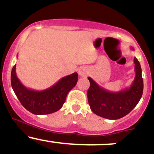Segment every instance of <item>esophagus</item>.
I'll use <instances>...</instances> for the list:
<instances>
[{
	"instance_id": "esophagus-1",
	"label": "esophagus",
	"mask_w": 154,
	"mask_h": 154,
	"mask_svg": "<svg viewBox=\"0 0 154 154\" xmlns=\"http://www.w3.org/2000/svg\"><path fill=\"white\" fill-rule=\"evenodd\" d=\"M78 74L79 75L81 76V77H86V76H87V71L86 68H80L78 71Z\"/></svg>"
}]
</instances>
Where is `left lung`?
Listing matches in <instances>:
<instances>
[{"mask_svg": "<svg viewBox=\"0 0 154 154\" xmlns=\"http://www.w3.org/2000/svg\"><path fill=\"white\" fill-rule=\"evenodd\" d=\"M134 64L136 76L133 83L130 87L118 92L109 91L91 77H88L90 86L87 97L90 108L94 114L104 119L116 120L127 116L137 105L142 96L144 84L140 63L136 57Z\"/></svg>", "mask_w": 154, "mask_h": 154, "instance_id": "1", "label": "left lung"}]
</instances>
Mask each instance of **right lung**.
<instances>
[{"label":"right lung","mask_w":154,"mask_h":154,"mask_svg":"<svg viewBox=\"0 0 154 154\" xmlns=\"http://www.w3.org/2000/svg\"><path fill=\"white\" fill-rule=\"evenodd\" d=\"M16 66L11 72V84L15 95L22 106L34 115H47L55 112L62 108L66 96L77 84V73L60 79L56 84L47 89L35 91L24 86L17 77Z\"/></svg>","instance_id":"obj_1"}]
</instances>
